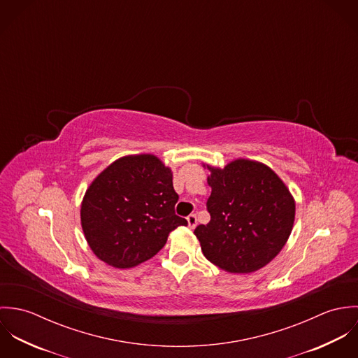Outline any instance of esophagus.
I'll return each instance as SVG.
<instances>
[{
    "label": "esophagus",
    "mask_w": 358,
    "mask_h": 358,
    "mask_svg": "<svg viewBox=\"0 0 358 358\" xmlns=\"http://www.w3.org/2000/svg\"><path fill=\"white\" fill-rule=\"evenodd\" d=\"M187 224H189L190 229H194V227L197 226V216H196L194 213H192V215L187 216Z\"/></svg>",
    "instance_id": "1"
}]
</instances>
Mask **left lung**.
Listing matches in <instances>:
<instances>
[{"mask_svg":"<svg viewBox=\"0 0 358 358\" xmlns=\"http://www.w3.org/2000/svg\"><path fill=\"white\" fill-rule=\"evenodd\" d=\"M206 168L210 220L194 230L201 251L224 271L254 273L288 241L295 200L278 175L262 162L238 158L222 169Z\"/></svg>","mask_w":358,"mask_h":358,"instance_id":"obj_1","label":"left lung"}]
</instances>
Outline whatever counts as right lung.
<instances>
[{"label":"right lung","instance_id":"1","mask_svg":"<svg viewBox=\"0 0 358 358\" xmlns=\"http://www.w3.org/2000/svg\"><path fill=\"white\" fill-rule=\"evenodd\" d=\"M172 171L153 154L125 155L94 179L81 203L85 240L104 263L128 268L153 257L187 220L175 215Z\"/></svg>","mask_w":358,"mask_h":358}]
</instances>
